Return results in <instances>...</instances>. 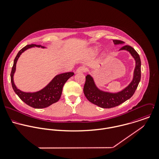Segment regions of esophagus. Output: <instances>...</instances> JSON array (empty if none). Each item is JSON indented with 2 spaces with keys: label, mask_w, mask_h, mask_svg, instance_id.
<instances>
[{
  "label": "esophagus",
  "mask_w": 159,
  "mask_h": 159,
  "mask_svg": "<svg viewBox=\"0 0 159 159\" xmlns=\"http://www.w3.org/2000/svg\"><path fill=\"white\" fill-rule=\"evenodd\" d=\"M85 70H86V69L84 67L80 66L77 69L76 73H82V72H84Z\"/></svg>",
  "instance_id": "esophagus-1"
}]
</instances>
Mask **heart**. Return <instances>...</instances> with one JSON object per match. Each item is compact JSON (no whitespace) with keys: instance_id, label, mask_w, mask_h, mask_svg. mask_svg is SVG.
<instances>
[{"instance_id":"b5f03b06","label":"heart","mask_w":159,"mask_h":159,"mask_svg":"<svg viewBox=\"0 0 159 159\" xmlns=\"http://www.w3.org/2000/svg\"><path fill=\"white\" fill-rule=\"evenodd\" d=\"M98 48H97V47H94V48H92V52L93 53H94V54H96L98 52ZM102 55H105V53H102Z\"/></svg>"}]
</instances>
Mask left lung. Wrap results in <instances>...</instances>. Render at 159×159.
<instances>
[{
	"instance_id": "left-lung-1",
	"label": "left lung",
	"mask_w": 159,
	"mask_h": 159,
	"mask_svg": "<svg viewBox=\"0 0 159 159\" xmlns=\"http://www.w3.org/2000/svg\"><path fill=\"white\" fill-rule=\"evenodd\" d=\"M113 42L115 45L124 43V42L118 40H114ZM120 50L128 52L135 61L133 79L125 89L116 93L105 92L97 87L91 75L88 74L85 77L84 95L90 102L102 108H112L117 106L129 99L134 93L141 80V63L138 53L129 45L123 46Z\"/></svg>"
}]
</instances>
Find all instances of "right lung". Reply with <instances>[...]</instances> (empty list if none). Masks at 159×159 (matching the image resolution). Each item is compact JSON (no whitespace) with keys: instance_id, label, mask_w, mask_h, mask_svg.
<instances>
[{"instance_id":"add662e5","label":"right lung","mask_w":159,"mask_h":159,"mask_svg":"<svg viewBox=\"0 0 159 159\" xmlns=\"http://www.w3.org/2000/svg\"><path fill=\"white\" fill-rule=\"evenodd\" d=\"M41 47L45 48L46 47L40 45L31 44L23 47L18 53L16 56L13 66L11 69L10 74L11 82L13 89L15 93L19 98L28 106L35 109H42L50 106L53 103L59 101L61 98L63 87L67 80L74 75V72H66L57 75L44 88L36 92H25L19 90L15 85L13 80V75L16 71V65L20 55L26 50L32 47Z\"/></svg>"}]
</instances>
